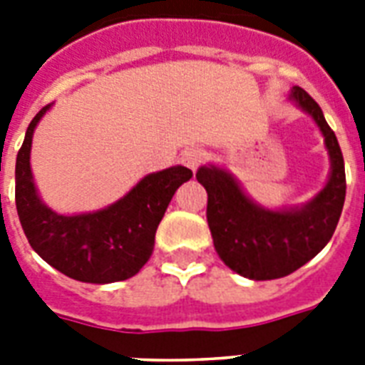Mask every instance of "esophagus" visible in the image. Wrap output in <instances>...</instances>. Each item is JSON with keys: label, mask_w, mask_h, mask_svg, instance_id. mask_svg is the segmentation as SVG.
<instances>
[{"label": "esophagus", "mask_w": 365, "mask_h": 365, "mask_svg": "<svg viewBox=\"0 0 365 365\" xmlns=\"http://www.w3.org/2000/svg\"><path fill=\"white\" fill-rule=\"evenodd\" d=\"M183 165L191 168V170H197L200 165H202V160H205V151L199 148H191L187 151H183L182 155Z\"/></svg>", "instance_id": "1"}]
</instances>
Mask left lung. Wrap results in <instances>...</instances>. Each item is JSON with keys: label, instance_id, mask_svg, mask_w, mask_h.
Listing matches in <instances>:
<instances>
[{"label": "left lung", "instance_id": "left-lung-1", "mask_svg": "<svg viewBox=\"0 0 365 365\" xmlns=\"http://www.w3.org/2000/svg\"><path fill=\"white\" fill-rule=\"evenodd\" d=\"M292 98L320 126L331 159L328 183L309 205L297 210H265L222 168L200 166L197 172L208 193L206 220L217 255L229 269L252 280L282 278L311 261L329 242L345 205V160L335 132L303 88L294 87Z\"/></svg>", "mask_w": 365, "mask_h": 365}]
</instances>
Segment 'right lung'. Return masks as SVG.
Instances as JSON below:
<instances>
[{"label": "right lung", "instance_id": "right-lung-1", "mask_svg": "<svg viewBox=\"0 0 365 365\" xmlns=\"http://www.w3.org/2000/svg\"><path fill=\"white\" fill-rule=\"evenodd\" d=\"M48 106L31 119L14 168V200L30 246L66 277L108 284L134 277L153 252L155 233L168 202L183 182L193 178L185 166L149 174L115 205L93 214L60 216L43 205L31 180L34 128Z\"/></svg>", "mask_w": 365, "mask_h": 365}]
</instances>
